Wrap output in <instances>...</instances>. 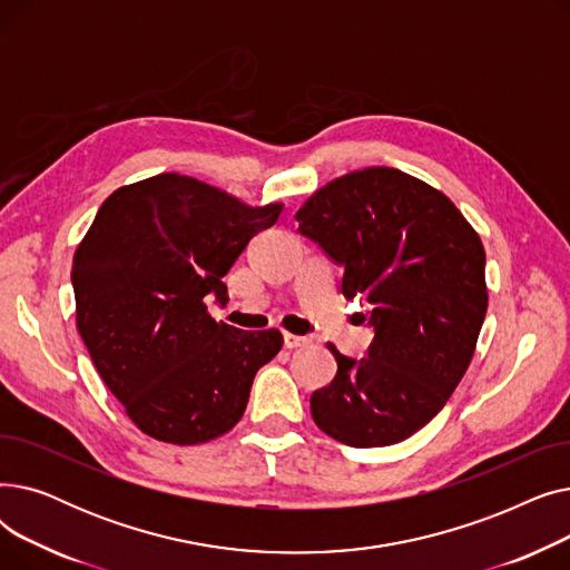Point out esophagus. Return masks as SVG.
Here are the masks:
<instances>
[{
  "label": "esophagus",
  "mask_w": 570,
  "mask_h": 570,
  "mask_svg": "<svg viewBox=\"0 0 570 570\" xmlns=\"http://www.w3.org/2000/svg\"><path fill=\"white\" fill-rule=\"evenodd\" d=\"M309 340L301 337V335H293V333H284V346L286 348H297V346H305Z\"/></svg>",
  "instance_id": "1"
}]
</instances>
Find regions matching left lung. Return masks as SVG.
Masks as SVG:
<instances>
[{"label": "left lung", "mask_w": 570, "mask_h": 570, "mask_svg": "<svg viewBox=\"0 0 570 570\" xmlns=\"http://www.w3.org/2000/svg\"><path fill=\"white\" fill-rule=\"evenodd\" d=\"M295 219L344 265L342 293L372 305L376 333L361 363L327 344L337 374L312 395L314 423L353 448L400 443L445 406L473 357L488 312L481 235L443 191L385 166L331 179Z\"/></svg>", "instance_id": "8db88e82"}]
</instances>
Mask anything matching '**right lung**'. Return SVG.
I'll return each instance as SVG.
<instances>
[{"label": "right lung", "instance_id": "add662e5", "mask_svg": "<svg viewBox=\"0 0 570 570\" xmlns=\"http://www.w3.org/2000/svg\"><path fill=\"white\" fill-rule=\"evenodd\" d=\"M282 209L179 173L119 187L99 207L73 254L76 327L142 434L196 445L243 417L284 337L215 321L203 297L228 301L222 277Z\"/></svg>", "mask_w": 570, "mask_h": 570}]
</instances>
